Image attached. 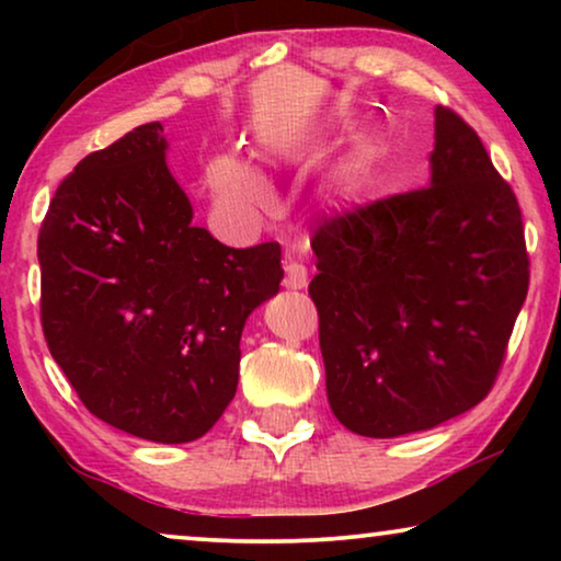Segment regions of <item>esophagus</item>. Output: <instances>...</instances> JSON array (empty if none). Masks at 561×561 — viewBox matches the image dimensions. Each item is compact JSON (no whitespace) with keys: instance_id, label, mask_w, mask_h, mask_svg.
<instances>
[{"instance_id":"obj_1","label":"esophagus","mask_w":561,"mask_h":561,"mask_svg":"<svg viewBox=\"0 0 561 561\" xmlns=\"http://www.w3.org/2000/svg\"><path fill=\"white\" fill-rule=\"evenodd\" d=\"M283 283H286V288L290 290H301L306 288V283H309V271H306L304 263L290 260V263H286V278H283Z\"/></svg>"}]
</instances>
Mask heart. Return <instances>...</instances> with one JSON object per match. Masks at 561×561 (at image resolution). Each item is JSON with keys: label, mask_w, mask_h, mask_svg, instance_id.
I'll return each instance as SVG.
<instances>
[{"label": "heart", "mask_w": 561, "mask_h": 561, "mask_svg": "<svg viewBox=\"0 0 561 561\" xmlns=\"http://www.w3.org/2000/svg\"><path fill=\"white\" fill-rule=\"evenodd\" d=\"M206 179H209L211 191L221 198V202L240 206V209L257 211L271 204V194L265 191L263 181H260L242 160H237L232 156L214 158L209 168H206ZM342 186H355V175H347V179L342 181Z\"/></svg>", "instance_id": "1"}]
</instances>
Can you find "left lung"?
I'll return each instance as SVG.
<instances>
[{"instance_id":"1","label":"left lung","mask_w":561,"mask_h":561,"mask_svg":"<svg viewBox=\"0 0 561 561\" xmlns=\"http://www.w3.org/2000/svg\"><path fill=\"white\" fill-rule=\"evenodd\" d=\"M434 114L428 186L334 214L311 240L329 405L373 439L424 432L478 405L528 290L511 183L457 112Z\"/></svg>"}]
</instances>
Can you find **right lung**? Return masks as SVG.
<instances>
[{
    "instance_id": "add662e5",
    "label": "right lung",
    "mask_w": 561,
    "mask_h": 561,
    "mask_svg": "<svg viewBox=\"0 0 561 561\" xmlns=\"http://www.w3.org/2000/svg\"><path fill=\"white\" fill-rule=\"evenodd\" d=\"M165 148L150 122L60 181L37 234L41 321L96 419L183 444L234 398L242 327L278 294L283 267L278 242L234 250L191 225Z\"/></svg>"
}]
</instances>
